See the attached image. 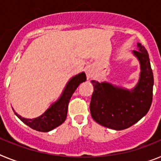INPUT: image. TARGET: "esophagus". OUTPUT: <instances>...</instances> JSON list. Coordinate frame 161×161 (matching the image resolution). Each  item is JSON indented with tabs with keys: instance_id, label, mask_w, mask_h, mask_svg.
Listing matches in <instances>:
<instances>
[{
	"instance_id": "1",
	"label": "esophagus",
	"mask_w": 161,
	"mask_h": 161,
	"mask_svg": "<svg viewBox=\"0 0 161 161\" xmlns=\"http://www.w3.org/2000/svg\"><path fill=\"white\" fill-rule=\"evenodd\" d=\"M86 76H87V78L88 79H91V78H92V77L94 76V71L92 70L91 68H88V69H86Z\"/></svg>"
}]
</instances>
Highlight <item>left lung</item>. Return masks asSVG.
Returning a JSON list of instances; mask_svg holds the SVG:
<instances>
[{
    "instance_id": "obj_1",
    "label": "left lung",
    "mask_w": 161,
    "mask_h": 161,
    "mask_svg": "<svg viewBox=\"0 0 161 161\" xmlns=\"http://www.w3.org/2000/svg\"><path fill=\"white\" fill-rule=\"evenodd\" d=\"M133 53L141 68L139 82L134 89L130 91L109 82L92 81L94 86L90 104L92 118L98 124L116 130L138 122L147 114L152 102L154 79L149 55L140 43Z\"/></svg>"
}]
</instances>
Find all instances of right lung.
I'll use <instances>...</instances> for the list:
<instances>
[{
  "instance_id": "1",
  "label": "right lung",
  "mask_w": 161,
  "mask_h": 161,
  "mask_svg": "<svg viewBox=\"0 0 161 161\" xmlns=\"http://www.w3.org/2000/svg\"><path fill=\"white\" fill-rule=\"evenodd\" d=\"M86 79V77L84 72L80 73L71 78L65 86L61 97L40 117L33 119H27L22 117L14 112L15 114L22 122L37 131L48 132L55 129L56 127L59 126L65 121L68 111V104L71 96L80 83L85 82Z\"/></svg>"
}]
</instances>
